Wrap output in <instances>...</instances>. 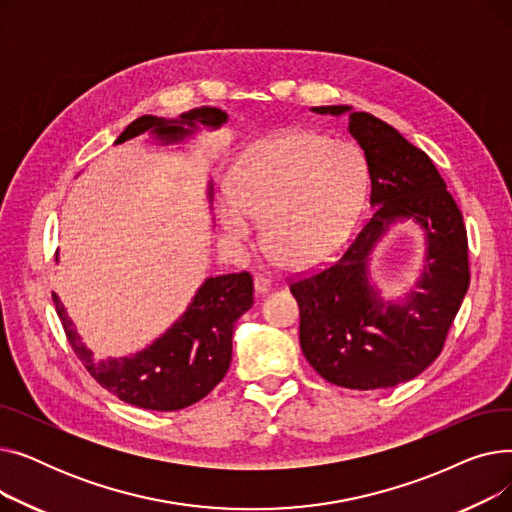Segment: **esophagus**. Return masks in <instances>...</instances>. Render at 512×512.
I'll list each match as a JSON object with an SVG mask.
<instances>
[{
  "instance_id": "obj_1",
  "label": "esophagus",
  "mask_w": 512,
  "mask_h": 512,
  "mask_svg": "<svg viewBox=\"0 0 512 512\" xmlns=\"http://www.w3.org/2000/svg\"><path fill=\"white\" fill-rule=\"evenodd\" d=\"M270 288H272V282H270V278L263 276V274H257V276H255V292H257V294H265V292H270Z\"/></svg>"
}]
</instances>
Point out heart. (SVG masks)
Listing matches in <instances>:
<instances>
[{
  "instance_id": "obj_1",
  "label": "heart",
  "mask_w": 512,
  "mask_h": 512,
  "mask_svg": "<svg viewBox=\"0 0 512 512\" xmlns=\"http://www.w3.org/2000/svg\"><path fill=\"white\" fill-rule=\"evenodd\" d=\"M226 188L230 203L220 207V224L232 245H249L259 224L267 257L305 272L351 232L367 195V166L353 145L288 130L242 155Z\"/></svg>"
}]
</instances>
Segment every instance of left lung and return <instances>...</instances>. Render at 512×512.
Segmentation results:
<instances>
[{
    "label": "left lung",
    "mask_w": 512,
    "mask_h": 512,
    "mask_svg": "<svg viewBox=\"0 0 512 512\" xmlns=\"http://www.w3.org/2000/svg\"><path fill=\"white\" fill-rule=\"evenodd\" d=\"M321 116H348L365 153L373 215L326 270L290 284L301 309V348L330 384L380 390L409 382L442 353L469 288L463 215L434 161L390 124L351 105H319ZM411 219L426 238L416 288L386 300L370 282L368 261L396 223Z\"/></svg>",
    "instance_id": "left-lung-1"
}]
</instances>
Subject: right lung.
Instances as JSON below:
<instances>
[{
    "label": "right lung",
    "instance_id": "obj_1",
    "mask_svg": "<svg viewBox=\"0 0 512 512\" xmlns=\"http://www.w3.org/2000/svg\"><path fill=\"white\" fill-rule=\"evenodd\" d=\"M226 120L224 110L207 105L172 120L141 116L124 128L116 145L145 132L161 145H178L201 126L218 128ZM211 197L209 182V203ZM53 303L76 357L107 392L141 409L178 411L205 398L226 375L232 361L234 324L253 307V278L247 272L205 278L174 324L143 351L126 357L97 359L76 332L58 294H53Z\"/></svg>",
    "mask_w": 512,
    "mask_h": 512
}]
</instances>
